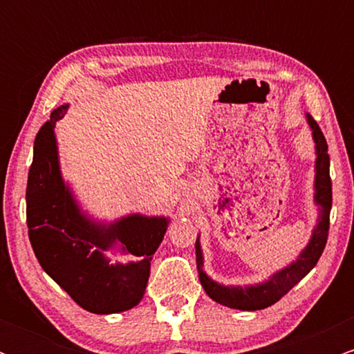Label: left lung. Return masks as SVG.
Returning a JSON list of instances; mask_svg holds the SVG:
<instances>
[{
  "mask_svg": "<svg viewBox=\"0 0 354 354\" xmlns=\"http://www.w3.org/2000/svg\"><path fill=\"white\" fill-rule=\"evenodd\" d=\"M308 123L313 129V138L316 143V194L315 200L321 206V218L318 226H316L315 233L310 245L306 250L299 254V259L296 263H291L290 266L284 268L271 276L270 281L263 284H256V286H221V284L214 283L208 276L203 273V254L200 241L196 239V266L198 273H200L201 286L205 288L206 295L209 296L213 301H216L223 306L233 308V310L241 311H258L265 310L276 301L283 298L295 284H298L306 276L313 268L318 263L319 256L323 254L324 246H326L328 231H330V211L333 203V188H331V178H330V156H328V145L324 140L323 131L313 120L311 115H308Z\"/></svg>",
  "mask_w": 354,
  "mask_h": 354,
  "instance_id": "8db88e82",
  "label": "left lung"
}]
</instances>
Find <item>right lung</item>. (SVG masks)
<instances>
[{"instance_id":"add662e5","label":"right lung","mask_w":354,"mask_h":354,"mask_svg":"<svg viewBox=\"0 0 354 354\" xmlns=\"http://www.w3.org/2000/svg\"><path fill=\"white\" fill-rule=\"evenodd\" d=\"M66 108L55 109L36 135L26 186L28 236L43 270L83 310L96 315L131 310L143 298L149 261L163 241L168 219L135 214L101 226L80 213L61 180L53 133ZM116 241L140 261L109 266L104 253Z\"/></svg>"}]
</instances>
